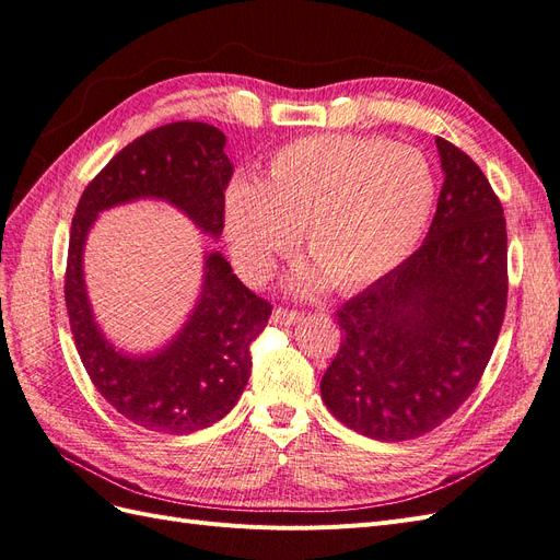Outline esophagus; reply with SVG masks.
Returning a JSON list of instances; mask_svg holds the SVG:
<instances>
[{
    "mask_svg": "<svg viewBox=\"0 0 560 560\" xmlns=\"http://www.w3.org/2000/svg\"><path fill=\"white\" fill-rule=\"evenodd\" d=\"M299 319H301V313L287 311V308H276L273 315H270V322H273V325H280V327H292V325H296Z\"/></svg>",
    "mask_w": 560,
    "mask_h": 560,
    "instance_id": "1",
    "label": "esophagus"
}]
</instances>
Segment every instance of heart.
Here are the masks:
<instances>
[{"mask_svg": "<svg viewBox=\"0 0 560 560\" xmlns=\"http://www.w3.org/2000/svg\"><path fill=\"white\" fill-rule=\"evenodd\" d=\"M434 200V175L420 151L378 138L313 135L276 151L261 184H229L224 229L247 280L268 278L303 229L315 264L294 276V290L313 294L331 280L350 292L409 257Z\"/></svg>", "mask_w": 560, "mask_h": 560, "instance_id": "1", "label": "heart"}]
</instances>
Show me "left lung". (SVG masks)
Segmentation results:
<instances>
[{"label":"left lung","mask_w":560,"mask_h":560,"mask_svg":"<svg viewBox=\"0 0 560 560\" xmlns=\"http://www.w3.org/2000/svg\"><path fill=\"white\" fill-rule=\"evenodd\" d=\"M444 184L428 238L338 311L341 348L322 401L381 442L453 416L479 385L506 308V224L486 175L436 138Z\"/></svg>","instance_id":"left-lung-1"}]
</instances>
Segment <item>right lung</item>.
Wrapping results in <instances>:
<instances>
[{
	"label": "right lung",
	"instance_id": "obj_1",
	"mask_svg": "<svg viewBox=\"0 0 560 560\" xmlns=\"http://www.w3.org/2000/svg\"><path fill=\"white\" fill-rule=\"evenodd\" d=\"M224 144L222 130L200 121L149 130L100 171L72 219L65 303L79 358L97 393L151 432L191 434L233 409L249 378V343L268 325L270 303L247 290L222 252H202L200 292L184 325L156 350L128 352L97 325L83 249L100 214L135 200L167 202L217 241L233 175Z\"/></svg>",
	"mask_w": 560,
	"mask_h": 560
}]
</instances>
